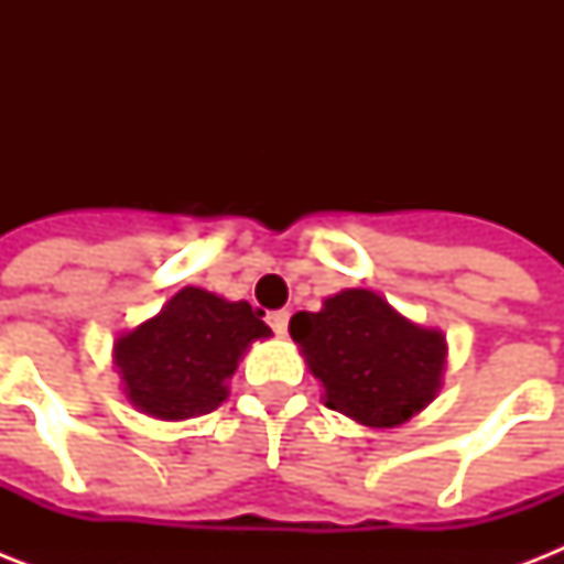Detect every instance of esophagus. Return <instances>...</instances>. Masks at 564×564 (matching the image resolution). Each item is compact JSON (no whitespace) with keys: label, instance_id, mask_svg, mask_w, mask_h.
<instances>
[{"label":"esophagus","instance_id":"1","mask_svg":"<svg viewBox=\"0 0 564 564\" xmlns=\"http://www.w3.org/2000/svg\"><path fill=\"white\" fill-rule=\"evenodd\" d=\"M269 327H272L274 334H286V325H290V313L286 310H272L269 316H265Z\"/></svg>","mask_w":564,"mask_h":564}]
</instances>
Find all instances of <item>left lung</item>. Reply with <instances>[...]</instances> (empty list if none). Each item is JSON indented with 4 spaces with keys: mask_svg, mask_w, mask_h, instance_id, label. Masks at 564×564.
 I'll list each match as a JSON object with an SVG mask.
<instances>
[{
    "mask_svg": "<svg viewBox=\"0 0 564 564\" xmlns=\"http://www.w3.org/2000/svg\"><path fill=\"white\" fill-rule=\"evenodd\" d=\"M292 339L325 383V403L369 427L424 410L445 369V339L412 325L369 290H345L318 313H295Z\"/></svg>",
    "mask_w": 564,
    "mask_h": 564,
    "instance_id": "left-lung-1",
    "label": "left lung"
}]
</instances>
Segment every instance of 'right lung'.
Returning a JSON list of instances; mask_svg holds the SVG:
<instances>
[{
	"label": "right lung",
	"instance_id": "right-lung-1",
	"mask_svg": "<svg viewBox=\"0 0 564 564\" xmlns=\"http://www.w3.org/2000/svg\"><path fill=\"white\" fill-rule=\"evenodd\" d=\"M263 313L187 286L154 318L117 339V366L134 406L154 419L207 415L228 398L239 354L272 336Z\"/></svg>",
	"mask_w": 564,
	"mask_h": 564
}]
</instances>
